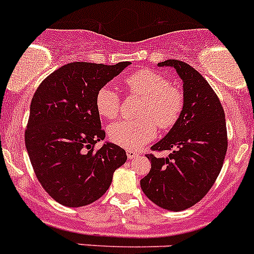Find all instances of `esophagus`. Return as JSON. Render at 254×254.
I'll use <instances>...</instances> for the list:
<instances>
[{
    "instance_id": "esophagus-1",
    "label": "esophagus",
    "mask_w": 254,
    "mask_h": 254,
    "mask_svg": "<svg viewBox=\"0 0 254 254\" xmlns=\"http://www.w3.org/2000/svg\"><path fill=\"white\" fill-rule=\"evenodd\" d=\"M126 152H127V157H128V160H132V159H134L136 156H138V152H137V151H133V150H127Z\"/></svg>"
}]
</instances>
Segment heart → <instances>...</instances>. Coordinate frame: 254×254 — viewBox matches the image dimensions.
<instances>
[{
    "label": "heart",
    "mask_w": 254,
    "mask_h": 254,
    "mask_svg": "<svg viewBox=\"0 0 254 254\" xmlns=\"http://www.w3.org/2000/svg\"><path fill=\"white\" fill-rule=\"evenodd\" d=\"M126 90L142 97L138 120H125L109 127L112 142L128 150H137L156 136L157 126L162 131L173 128L180 118L184 107L183 92L170 84L165 75L150 69L134 71L126 76ZM95 109L101 117L115 120L121 111V97L108 85L95 93Z\"/></svg>",
    "instance_id": "1"
}]
</instances>
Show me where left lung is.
Listing matches in <instances>:
<instances>
[{
  "mask_svg": "<svg viewBox=\"0 0 254 254\" xmlns=\"http://www.w3.org/2000/svg\"><path fill=\"white\" fill-rule=\"evenodd\" d=\"M157 65L179 74L184 107L176 125L151 147L171 153L146 156L151 170L141 180V189L160 208L181 211L203 199L219 175L228 147L225 115L218 95L192 66L175 59Z\"/></svg>",
  "mask_w": 254,
  "mask_h": 254,
  "instance_id": "1",
  "label": "left lung"
}]
</instances>
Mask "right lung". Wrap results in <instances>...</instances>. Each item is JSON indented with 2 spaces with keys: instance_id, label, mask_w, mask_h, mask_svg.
Instances as JSON below:
<instances>
[{
  "instance_id": "right-lung-1",
  "label": "right lung",
  "mask_w": 254,
  "mask_h": 254,
  "mask_svg": "<svg viewBox=\"0 0 254 254\" xmlns=\"http://www.w3.org/2000/svg\"><path fill=\"white\" fill-rule=\"evenodd\" d=\"M129 64L69 63L44 79L32 97L25 145L39 183L62 205L78 208L98 200L127 160L115 143L94 151L106 137L94 98Z\"/></svg>"
}]
</instances>
